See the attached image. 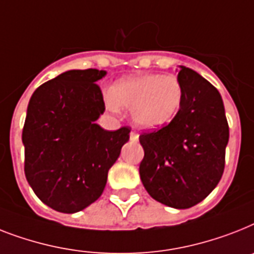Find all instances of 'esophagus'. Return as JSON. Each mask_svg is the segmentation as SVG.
Instances as JSON below:
<instances>
[{
  "mask_svg": "<svg viewBox=\"0 0 254 254\" xmlns=\"http://www.w3.org/2000/svg\"><path fill=\"white\" fill-rule=\"evenodd\" d=\"M138 138H139V134H138L137 131H131V133H130L131 141H138Z\"/></svg>",
  "mask_w": 254,
  "mask_h": 254,
  "instance_id": "esophagus-1",
  "label": "esophagus"
}]
</instances>
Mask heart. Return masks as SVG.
Segmentation results:
<instances>
[{
  "instance_id": "b5f03b06",
  "label": "heart",
  "mask_w": 254,
  "mask_h": 254,
  "mask_svg": "<svg viewBox=\"0 0 254 254\" xmlns=\"http://www.w3.org/2000/svg\"><path fill=\"white\" fill-rule=\"evenodd\" d=\"M184 99V90L175 75L143 74L119 80L107 95L111 111L119 107L130 109L134 124L156 129L174 120Z\"/></svg>"
}]
</instances>
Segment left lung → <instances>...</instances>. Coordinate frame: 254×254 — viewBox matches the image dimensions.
Listing matches in <instances>:
<instances>
[{"mask_svg": "<svg viewBox=\"0 0 254 254\" xmlns=\"http://www.w3.org/2000/svg\"><path fill=\"white\" fill-rule=\"evenodd\" d=\"M184 99L174 120L142 133V184L155 201L189 209L213 191L224 171L228 123L219 91L189 67L177 74Z\"/></svg>", "mask_w": 254, "mask_h": 254, "instance_id": "left-lung-1", "label": "left lung"}]
</instances>
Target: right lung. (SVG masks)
I'll use <instances>...</instances> for the list:
<instances>
[{"label": "right lung", "instance_id": "obj_1", "mask_svg": "<svg viewBox=\"0 0 254 254\" xmlns=\"http://www.w3.org/2000/svg\"><path fill=\"white\" fill-rule=\"evenodd\" d=\"M104 70H69L35 90L22 141L24 175L41 202L60 213L83 210L102 195L109 168L129 141L130 127L104 130L99 79Z\"/></svg>", "mask_w": 254, "mask_h": 254}]
</instances>
